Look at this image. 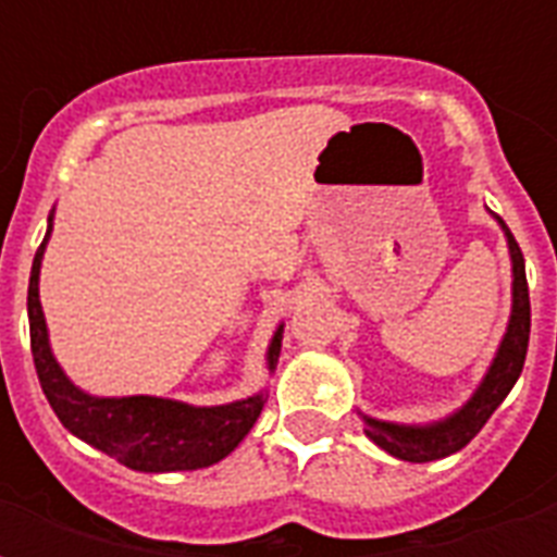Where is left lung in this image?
<instances>
[{
  "label": "left lung",
  "instance_id": "1",
  "mask_svg": "<svg viewBox=\"0 0 557 557\" xmlns=\"http://www.w3.org/2000/svg\"><path fill=\"white\" fill-rule=\"evenodd\" d=\"M504 232H507V244H510V256H513V315H510V327L504 334L502 349L495 355L490 373L483 379V385L478 387V394L471 397V403L459 414L444 420V423H435V426H397V423L363 418V423H367L363 432L382 450L397 456V459L432 462V459H442V456L462 450L483 430V423L492 418V411L502 406V399L510 394V387L516 385V379L525 367L528 337H531V298H528L525 259H522V250H519L510 230L504 226Z\"/></svg>",
  "mask_w": 557,
  "mask_h": 557
}]
</instances>
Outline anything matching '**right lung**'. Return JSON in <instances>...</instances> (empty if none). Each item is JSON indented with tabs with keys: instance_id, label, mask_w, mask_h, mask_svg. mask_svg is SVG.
I'll use <instances>...</instances> for the list:
<instances>
[{
	"instance_id": "right-lung-1",
	"label": "right lung",
	"mask_w": 557,
	"mask_h": 557,
	"mask_svg": "<svg viewBox=\"0 0 557 557\" xmlns=\"http://www.w3.org/2000/svg\"><path fill=\"white\" fill-rule=\"evenodd\" d=\"M44 242L32 262L29 301H26L29 304V339L44 397L50 399L62 426L134 471H194V468L214 466L223 456H230L265 406L262 394L242 399V403H230V406L194 409V406L158 397L98 399L67 382L50 355L47 325H44L41 301H38ZM280 339H283V327L274 334L271 349H268L271 367L277 363Z\"/></svg>"
}]
</instances>
